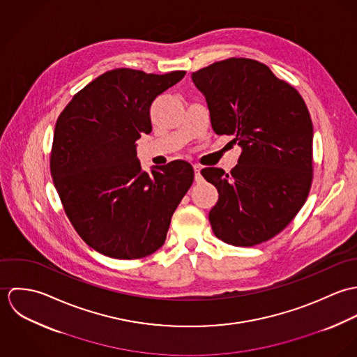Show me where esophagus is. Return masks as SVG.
Returning a JSON list of instances; mask_svg holds the SVG:
<instances>
[{
	"mask_svg": "<svg viewBox=\"0 0 357 357\" xmlns=\"http://www.w3.org/2000/svg\"><path fill=\"white\" fill-rule=\"evenodd\" d=\"M201 165H194V172H195V181L197 183H201L204 178H202V176H201Z\"/></svg>",
	"mask_w": 357,
	"mask_h": 357,
	"instance_id": "obj_1",
	"label": "esophagus"
}]
</instances>
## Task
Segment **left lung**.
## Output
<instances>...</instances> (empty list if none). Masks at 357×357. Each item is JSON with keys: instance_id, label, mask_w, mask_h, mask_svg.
I'll list each match as a JSON object with an SVG mask.
<instances>
[{"instance_id": "8db88e82", "label": "left lung", "mask_w": 357, "mask_h": 357, "mask_svg": "<svg viewBox=\"0 0 357 357\" xmlns=\"http://www.w3.org/2000/svg\"><path fill=\"white\" fill-rule=\"evenodd\" d=\"M204 93L211 128L232 135L242 147L225 173L202 169L218 191L208 213L214 235L232 246L252 248L282 232L305 204L313 178V126L296 88L268 66L229 57L192 73Z\"/></svg>"}]
</instances>
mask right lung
Wrapping results in <instances>:
<instances>
[{
  "label": "right lung",
  "instance_id": "right-lung-1",
  "mask_svg": "<svg viewBox=\"0 0 357 357\" xmlns=\"http://www.w3.org/2000/svg\"><path fill=\"white\" fill-rule=\"evenodd\" d=\"M185 71H107L74 95L56 121L51 174L63 208L82 241L118 259L153 255L194 181L185 160L142 170L136 142L153 129L156 96Z\"/></svg>",
  "mask_w": 357,
  "mask_h": 357
}]
</instances>
